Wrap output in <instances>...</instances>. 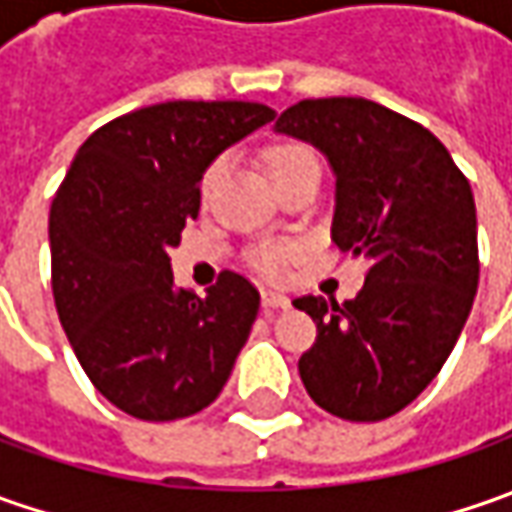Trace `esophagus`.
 <instances>
[{
	"label": "esophagus",
	"mask_w": 512,
	"mask_h": 512,
	"mask_svg": "<svg viewBox=\"0 0 512 512\" xmlns=\"http://www.w3.org/2000/svg\"><path fill=\"white\" fill-rule=\"evenodd\" d=\"M290 305V299H287L285 293H279V290H262V307L265 310H279V307Z\"/></svg>",
	"instance_id": "esophagus-1"
}]
</instances>
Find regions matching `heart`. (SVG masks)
Listing matches in <instances>:
<instances>
[{"instance_id": "1", "label": "heart", "mask_w": 512, "mask_h": 512, "mask_svg": "<svg viewBox=\"0 0 512 512\" xmlns=\"http://www.w3.org/2000/svg\"><path fill=\"white\" fill-rule=\"evenodd\" d=\"M307 159H316V156H313L305 145H299V142H276V145H270V148L265 150L267 176L276 182V179H282V176L290 173L293 168H299ZM222 173H225V162H222V159H216V162L205 170V176H202V193H205V196L213 187L219 185ZM296 253H299V247L296 245H287V242H267V245H259L250 253V265L256 267L259 273H265V276H279V273L296 259Z\"/></svg>"}]
</instances>
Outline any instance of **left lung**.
Instances as JSON below:
<instances>
[{
  "mask_svg": "<svg viewBox=\"0 0 512 512\" xmlns=\"http://www.w3.org/2000/svg\"><path fill=\"white\" fill-rule=\"evenodd\" d=\"M276 130L325 153L336 173L330 236L370 259L356 299L293 302L319 330L299 376L339 419H390L436 379L476 299L470 182L430 130L359 96L302 99Z\"/></svg>",
  "mask_w": 512,
  "mask_h": 512,
  "instance_id": "1",
  "label": "left lung"
}]
</instances>
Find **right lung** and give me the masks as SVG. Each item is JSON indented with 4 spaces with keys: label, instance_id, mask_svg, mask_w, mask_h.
Wrapping results in <instances>:
<instances>
[{
    "label": "right lung",
    "instance_id": "right-lung-1",
    "mask_svg": "<svg viewBox=\"0 0 512 512\" xmlns=\"http://www.w3.org/2000/svg\"><path fill=\"white\" fill-rule=\"evenodd\" d=\"M259 102H162L90 133L50 205V285L93 387L142 422L213 402L259 313L225 270L205 299L173 285L170 247L196 219L210 162L267 125Z\"/></svg>",
    "mask_w": 512,
    "mask_h": 512
}]
</instances>
